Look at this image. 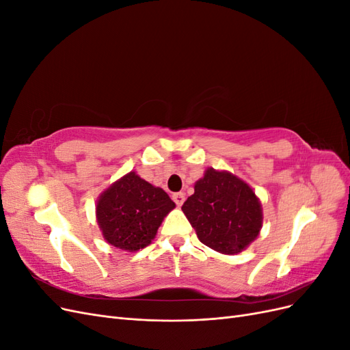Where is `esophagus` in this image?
<instances>
[{
  "mask_svg": "<svg viewBox=\"0 0 350 350\" xmlns=\"http://www.w3.org/2000/svg\"><path fill=\"white\" fill-rule=\"evenodd\" d=\"M172 200L175 201L178 207L183 206V203L185 201V194H184V193H175V194L172 196Z\"/></svg>",
  "mask_w": 350,
  "mask_h": 350,
  "instance_id": "34e87169",
  "label": "esophagus"
}]
</instances>
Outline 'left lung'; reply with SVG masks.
Returning a JSON list of instances; mask_svg holds the SVG:
<instances>
[{
  "instance_id": "left-lung-1",
  "label": "left lung",
  "mask_w": 350,
  "mask_h": 350,
  "mask_svg": "<svg viewBox=\"0 0 350 350\" xmlns=\"http://www.w3.org/2000/svg\"><path fill=\"white\" fill-rule=\"evenodd\" d=\"M181 208L200 242L226 256L248 248L262 226L261 201L254 189L237 175L213 167L206 169Z\"/></svg>"
}]
</instances>
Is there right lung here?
<instances>
[{"mask_svg": "<svg viewBox=\"0 0 350 350\" xmlns=\"http://www.w3.org/2000/svg\"><path fill=\"white\" fill-rule=\"evenodd\" d=\"M175 203L162 188L131 171L99 196L96 220L112 247L135 252L152 243Z\"/></svg>", "mask_w": 350, "mask_h": 350, "instance_id": "right-lung-1", "label": "right lung"}]
</instances>
